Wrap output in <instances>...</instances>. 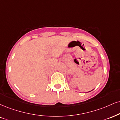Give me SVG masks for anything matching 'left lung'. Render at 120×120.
<instances>
[{
  "label": "left lung",
  "mask_w": 120,
  "mask_h": 120,
  "mask_svg": "<svg viewBox=\"0 0 120 120\" xmlns=\"http://www.w3.org/2000/svg\"><path fill=\"white\" fill-rule=\"evenodd\" d=\"M91 91H90V92H91Z\"/></svg>",
  "instance_id": "obj_1"
}]
</instances>
